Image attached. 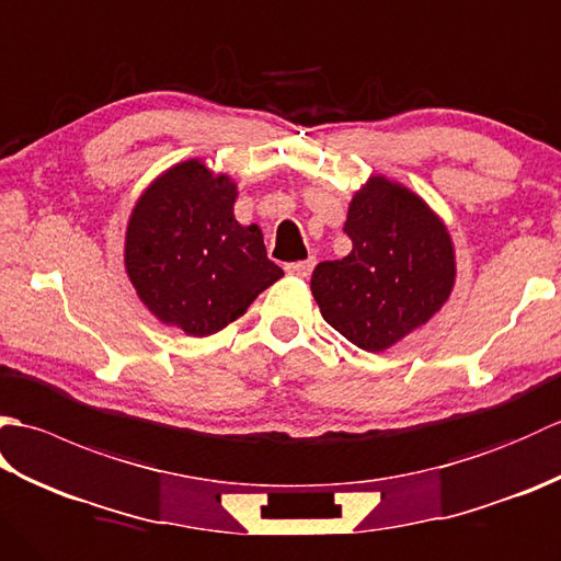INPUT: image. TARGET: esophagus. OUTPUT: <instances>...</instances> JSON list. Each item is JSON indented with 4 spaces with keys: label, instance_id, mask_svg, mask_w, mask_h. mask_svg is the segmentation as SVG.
Returning a JSON list of instances; mask_svg holds the SVG:
<instances>
[{
    "label": "esophagus",
    "instance_id": "34e87169",
    "mask_svg": "<svg viewBox=\"0 0 561 561\" xmlns=\"http://www.w3.org/2000/svg\"><path fill=\"white\" fill-rule=\"evenodd\" d=\"M313 267H316V257H308V260H301V262H291V265H287L284 270H287V274H291V277L306 279V277H311Z\"/></svg>",
    "mask_w": 561,
    "mask_h": 561
}]
</instances>
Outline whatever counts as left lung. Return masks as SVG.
<instances>
[{"label": "left lung", "instance_id": "1", "mask_svg": "<svg viewBox=\"0 0 561 561\" xmlns=\"http://www.w3.org/2000/svg\"><path fill=\"white\" fill-rule=\"evenodd\" d=\"M344 231L352 253L313 270V299L342 337L364 352H386L450 299L456 245L424 197L380 173L352 195Z\"/></svg>", "mask_w": 561, "mask_h": 561}]
</instances>
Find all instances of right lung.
<instances>
[{
  "mask_svg": "<svg viewBox=\"0 0 561 561\" xmlns=\"http://www.w3.org/2000/svg\"><path fill=\"white\" fill-rule=\"evenodd\" d=\"M236 197L229 173L187 159L153 178L129 211L127 279L159 323L190 337L224 330L284 277L260 226L236 219Z\"/></svg>",
  "mask_w": 561,
  "mask_h": 561,
  "instance_id": "right-lung-1",
  "label": "right lung"
}]
</instances>
